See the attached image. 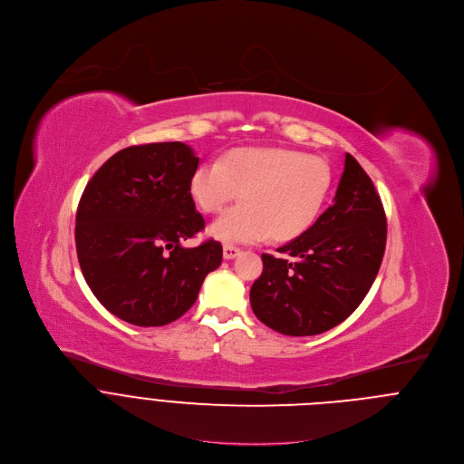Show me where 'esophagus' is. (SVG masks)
<instances>
[{"mask_svg": "<svg viewBox=\"0 0 464 464\" xmlns=\"http://www.w3.org/2000/svg\"><path fill=\"white\" fill-rule=\"evenodd\" d=\"M240 253H242V251H240L238 247H235V246H224V258H226V260L237 258Z\"/></svg>", "mask_w": 464, "mask_h": 464, "instance_id": "obj_1", "label": "esophagus"}]
</instances>
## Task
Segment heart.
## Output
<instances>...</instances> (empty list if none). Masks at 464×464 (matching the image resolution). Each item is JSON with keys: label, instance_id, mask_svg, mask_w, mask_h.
Wrapping results in <instances>:
<instances>
[{"label": "heart", "instance_id": "b5f03b06", "mask_svg": "<svg viewBox=\"0 0 464 464\" xmlns=\"http://www.w3.org/2000/svg\"><path fill=\"white\" fill-rule=\"evenodd\" d=\"M329 188L331 168L322 157L284 148H237L222 160L200 164L189 182L193 200L208 213L220 211L242 193L244 202L209 226V235L227 244L304 233Z\"/></svg>", "mask_w": 464, "mask_h": 464}]
</instances>
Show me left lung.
Returning <instances> with one entry per match:
<instances>
[{"label":"left lung","mask_w":464,"mask_h":464,"mask_svg":"<svg viewBox=\"0 0 464 464\" xmlns=\"http://www.w3.org/2000/svg\"><path fill=\"white\" fill-rule=\"evenodd\" d=\"M385 244L382 198L347 153L334 204L278 249L284 256L262 255L264 271L249 293L253 313L287 336H314L336 327L372 287Z\"/></svg>","instance_id":"8db88e82"}]
</instances>
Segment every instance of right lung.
Returning a JSON list of instances; mask_svg holds the SVG:
<instances>
[{"label": "right lung", "mask_w": 464, "mask_h": 464, "mask_svg": "<svg viewBox=\"0 0 464 464\" xmlns=\"http://www.w3.org/2000/svg\"><path fill=\"white\" fill-rule=\"evenodd\" d=\"M198 157L184 142L130 146L86 184L75 215V249L95 298L117 318L160 327L197 300L222 246L182 242L204 229L189 182Z\"/></svg>", "instance_id": "add662e5"}]
</instances>
